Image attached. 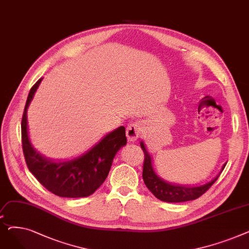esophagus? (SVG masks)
<instances>
[{
    "instance_id": "34e87169",
    "label": "esophagus",
    "mask_w": 249,
    "mask_h": 249,
    "mask_svg": "<svg viewBox=\"0 0 249 249\" xmlns=\"http://www.w3.org/2000/svg\"><path fill=\"white\" fill-rule=\"evenodd\" d=\"M141 134V125L137 122L130 123L126 129V136L128 141L135 142Z\"/></svg>"
}]
</instances>
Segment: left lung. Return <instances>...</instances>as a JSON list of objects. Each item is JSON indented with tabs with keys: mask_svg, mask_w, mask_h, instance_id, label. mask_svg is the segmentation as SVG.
I'll list each match as a JSON object with an SVG mask.
<instances>
[{
	"mask_svg": "<svg viewBox=\"0 0 249 249\" xmlns=\"http://www.w3.org/2000/svg\"><path fill=\"white\" fill-rule=\"evenodd\" d=\"M140 146L144 152V165H143L142 178L148 190L160 201L167 203H181L192 201L199 198L208 189L210 188L219 178L221 172L223 171L227 162L222 165L219 174L210 181L206 182L202 186H182L178 184H172L160 178L153 167V160L151 154L148 152L145 143L140 141Z\"/></svg>",
	"mask_w": 249,
	"mask_h": 249,
	"instance_id": "1",
	"label": "left lung"
}]
</instances>
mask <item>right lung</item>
Segmentation results:
<instances>
[{
  "label": "right lung",
  "mask_w": 249,
  "mask_h": 249,
  "mask_svg": "<svg viewBox=\"0 0 249 249\" xmlns=\"http://www.w3.org/2000/svg\"><path fill=\"white\" fill-rule=\"evenodd\" d=\"M42 77L31 88L22 117V144L31 174L49 192L62 198H84L94 194L107 178L116 153L126 145L125 127L120 126L102 137L88 151L63 161L49 160L30 141L27 110Z\"/></svg>",
  "instance_id": "1"
}]
</instances>
